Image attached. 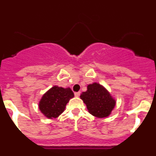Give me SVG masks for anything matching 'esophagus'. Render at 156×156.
<instances>
[{
  "mask_svg": "<svg viewBox=\"0 0 156 156\" xmlns=\"http://www.w3.org/2000/svg\"><path fill=\"white\" fill-rule=\"evenodd\" d=\"M74 94H75L76 97H79L80 94V92H76V93Z\"/></svg>",
  "mask_w": 156,
  "mask_h": 156,
  "instance_id": "esophagus-1",
  "label": "esophagus"
}]
</instances>
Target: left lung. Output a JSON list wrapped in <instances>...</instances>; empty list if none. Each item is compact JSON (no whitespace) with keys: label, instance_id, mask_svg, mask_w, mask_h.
<instances>
[{"label":"left lung","instance_id":"obj_1","mask_svg":"<svg viewBox=\"0 0 156 156\" xmlns=\"http://www.w3.org/2000/svg\"><path fill=\"white\" fill-rule=\"evenodd\" d=\"M80 98L86 104L89 112L98 118L109 115L115 105L107 90L97 83L88 85L87 90L81 94Z\"/></svg>","mask_w":156,"mask_h":156}]
</instances>
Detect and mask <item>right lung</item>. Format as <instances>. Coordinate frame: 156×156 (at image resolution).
Here are the masks:
<instances>
[{"instance_id": "obj_1", "label": "right lung", "mask_w": 156, "mask_h": 156, "mask_svg": "<svg viewBox=\"0 0 156 156\" xmlns=\"http://www.w3.org/2000/svg\"><path fill=\"white\" fill-rule=\"evenodd\" d=\"M74 94L70 88L64 89L54 86L43 95L39 104L40 110L46 117L51 119L61 115Z\"/></svg>"}]
</instances>
